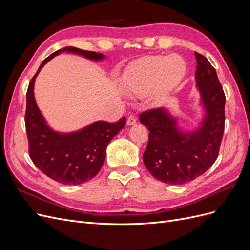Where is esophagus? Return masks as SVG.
<instances>
[{"mask_svg":"<svg viewBox=\"0 0 250 250\" xmlns=\"http://www.w3.org/2000/svg\"><path fill=\"white\" fill-rule=\"evenodd\" d=\"M134 124H137V118H135V116H133V115H130L127 118V125L131 126Z\"/></svg>","mask_w":250,"mask_h":250,"instance_id":"1","label":"esophagus"}]
</instances>
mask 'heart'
Segmentation results:
<instances>
[{
	"mask_svg": "<svg viewBox=\"0 0 250 250\" xmlns=\"http://www.w3.org/2000/svg\"><path fill=\"white\" fill-rule=\"evenodd\" d=\"M186 62L177 54L167 57L148 55L135 62L125 76V84L131 92L147 95L155 88L167 94L184 78Z\"/></svg>",
	"mask_w": 250,
	"mask_h": 250,
	"instance_id": "1",
	"label": "heart"
}]
</instances>
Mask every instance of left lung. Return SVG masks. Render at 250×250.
I'll return each instance as SVG.
<instances>
[{"label": "left lung", "mask_w": 250, "mask_h": 250, "mask_svg": "<svg viewBox=\"0 0 250 250\" xmlns=\"http://www.w3.org/2000/svg\"><path fill=\"white\" fill-rule=\"evenodd\" d=\"M196 84L206 107L199 129L179 130L176 120L164 108L142 112L140 122L148 127V145L143 154L147 170L162 183L183 185L207 172L216 162L225 124V95L215 67L195 52Z\"/></svg>", "instance_id": "8db88e82"}]
</instances>
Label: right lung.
Masks as SVG:
<instances>
[{"instance_id":"obj_1","label":"right lung","mask_w":250,"mask_h":250,"mask_svg":"<svg viewBox=\"0 0 250 250\" xmlns=\"http://www.w3.org/2000/svg\"><path fill=\"white\" fill-rule=\"evenodd\" d=\"M63 52L77 53L93 60L104 58L101 53L74 47L60 49L42 62L29 83L25 113L29 155L33 164L51 179L62 185H80L95 177L105 161L106 147L111 139L123 129L126 118L117 122L98 121L73 133L53 131L37 107L34 99V81L42 67L50 59Z\"/></svg>"}]
</instances>
